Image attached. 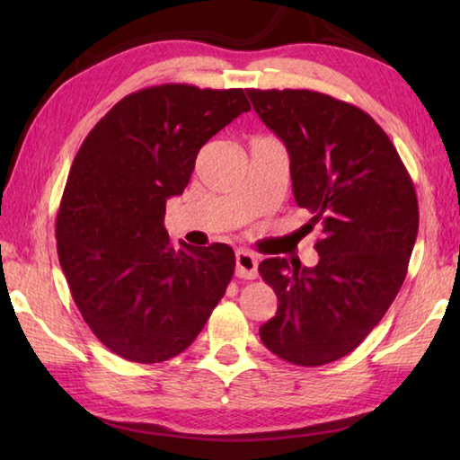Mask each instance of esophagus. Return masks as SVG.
Listing matches in <instances>:
<instances>
[{
	"instance_id": "obj_1",
	"label": "esophagus",
	"mask_w": 460,
	"mask_h": 460,
	"mask_svg": "<svg viewBox=\"0 0 460 460\" xmlns=\"http://www.w3.org/2000/svg\"><path fill=\"white\" fill-rule=\"evenodd\" d=\"M235 274L241 279H253L258 276V255L241 249L235 255Z\"/></svg>"
}]
</instances>
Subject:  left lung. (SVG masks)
Listing matches in <instances>:
<instances>
[{
    "label": "left lung",
    "instance_id": "1",
    "mask_svg": "<svg viewBox=\"0 0 460 460\" xmlns=\"http://www.w3.org/2000/svg\"><path fill=\"white\" fill-rule=\"evenodd\" d=\"M290 155L296 205L321 225L314 268L268 258L278 313L260 337L284 361L318 367L361 345L392 306L418 235V199L392 139L359 107L308 89H247Z\"/></svg>",
    "mask_w": 460,
    "mask_h": 460
}]
</instances>
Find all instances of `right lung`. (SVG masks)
Instances as JSON below:
<instances>
[{"mask_svg": "<svg viewBox=\"0 0 460 460\" xmlns=\"http://www.w3.org/2000/svg\"><path fill=\"white\" fill-rule=\"evenodd\" d=\"M249 109L243 89L158 84L115 103L76 152L57 215L58 260L84 323L123 359L182 353L227 290L233 249H174L164 213L200 147Z\"/></svg>", "mask_w": 460, "mask_h": 460, "instance_id": "1", "label": "right lung"}]
</instances>
